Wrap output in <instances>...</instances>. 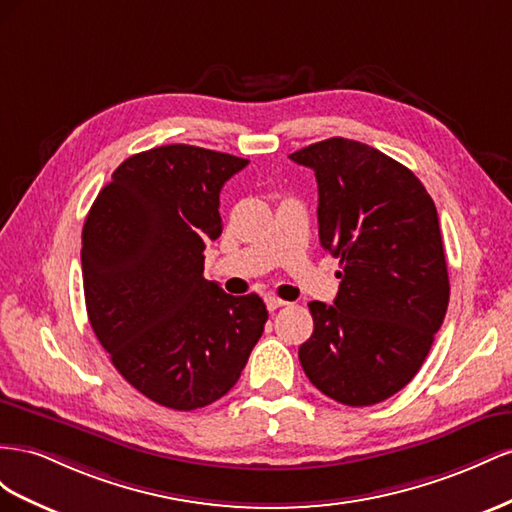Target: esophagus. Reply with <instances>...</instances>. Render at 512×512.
Instances as JSON below:
<instances>
[{
	"mask_svg": "<svg viewBox=\"0 0 512 512\" xmlns=\"http://www.w3.org/2000/svg\"><path fill=\"white\" fill-rule=\"evenodd\" d=\"M266 306H268V311H276V309H281V306H287V302L276 298V296H266Z\"/></svg>",
	"mask_w": 512,
	"mask_h": 512,
	"instance_id": "34e87169",
	"label": "esophagus"
}]
</instances>
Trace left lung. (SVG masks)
I'll return each mask as SVG.
<instances>
[{
    "mask_svg": "<svg viewBox=\"0 0 512 512\" xmlns=\"http://www.w3.org/2000/svg\"><path fill=\"white\" fill-rule=\"evenodd\" d=\"M289 158L315 171L319 242L341 259L334 304L309 302L315 328L300 364L326 397L375 405L412 382L448 309L435 203L367 143L332 137Z\"/></svg>",
    "mask_w": 512,
    "mask_h": 512,
    "instance_id": "left-lung-1",
    "label": "left lung"
}]
</instances>
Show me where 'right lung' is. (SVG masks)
<instances>
[{
  "mask_svg": "<svg viewBox=\"0 0 512 512\" xmlns=\"http://www.w3.org/2000/svg\"><path fill=\"white\" fill-rule=\"evenodd\" d=\"M246 158L160 145L126 158L83 225L87 317L113 367L145 397L191 412L233 386L268 321L257 294L203 279L223 231L218 195Z\"/></svg>",
  "mask_w": 512,
  "mask_h": 512,
  "instance_id": "obj_1",
  "label": "right lung"
}]
</instances>
